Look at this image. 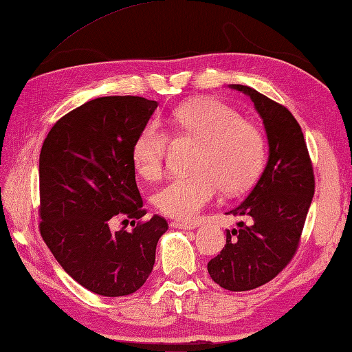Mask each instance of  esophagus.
Returning a JSON list of instances; mask_svg holds the SVG:
<instances>
[{
    "label": "esophagus",
    "mask_w": 352,
    "mask_h": 352,
    "mask_svg": "<svg viewBox=\"0 0 352 352\" xmlns=\"http://www.w3.org/2000/svg\"><path fill=\"white\" fill-rule=\"evenodd\" d=\"M170 226L175 228V229H183V231H189V229L197 228L195 225H192V223H184V221H178V220L172 221Z\"/></svg>",
    "instance_id": "1"
}]
</instances>
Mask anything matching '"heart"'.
Masks as SVG:
<instances>
[{
    "label": "heart",
    "mask_w": 352,
    "mask_h": 352,
    "mask_svg": "<svg viewBox=\"0 0 352 352\" xmlns=\"http://www.w3.org/2000/svg\"><path fill=\"white\" fill-rule=\"evenodd\" d=\"M166 123L177 138L197 142L194 174L178 175L158 190L157 208L177 220H194L220 189L237 194L257 180L266 142L257 124L221 101L195 100L172 112ZM169 135L157 121L146 124L132 146L137 170L154 180L163 172Z\"/></svg>",
    "instance_id": "b5f03b06"
}]
</instances>
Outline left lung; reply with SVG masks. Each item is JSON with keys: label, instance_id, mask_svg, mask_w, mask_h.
<instances>
[{"label": "left lung", "instance_id": "left-lung-1", "mask_svg": "<svg viewBox=\"0 0 352 352\" xmlns=\"http://www.w3.org/2000/svg\"><path fill=\"white\" fill-rule=\"evenodd\" d=\"M229 87L252 100L270 144L263 174L229 212L241 219L239 228L226 232L225 248L208 263L217 285L239 292L271 282L296 255L316 180L302 127L294 115L252 87Z\"/></svg>", "mask_w": 352, "mask_h": 352}]
</instances>
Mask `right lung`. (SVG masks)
Returning a JSON list of instances; mask_svg holds the SVG:
<instances>
[{"mask_svg": "<svg viewBox=\"0 0 352 352\" xmlns=\"http://www.w3.org/2000/svg\"><path fill=\"white\" fill-rule=\"evenodd\" d=\"M158 103L143 97H100L61 117L40 154V232L76 283L98 296L138 291L155 263L168 221L146 209L135 182L132 146ZM131 218V233L111 221Z\"/></svg>", "mask_w": 352, "mask_h": 352, "instance_id": "add662e5", "label": "right lung"}]
</instances>
